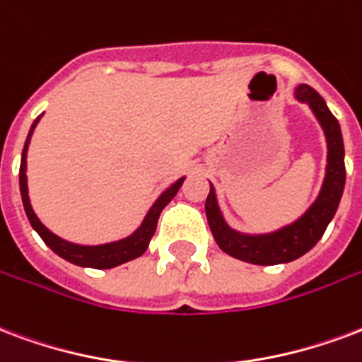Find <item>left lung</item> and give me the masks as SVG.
Segmentation results:
<instances>
[{"mask_svg":"<svg viewBox=\"0 0 362 362\" xmlns=\"http://www.w3.org/2000/svg\"><path fill=\"white\" fill-rule=\"evenodd\" d=\"M294 99L305 103L322 127L326 139L325 179L313 204L296 221L288 223L281 229L259 233V235L240 233L230 227L219 208L216 189L210 183V194L206 198V217L210 223L211 235L225 254L240 262L254 263V265H279V263L294 262L307 254L322 238L328 223L336 216L339 200L344 194L346 151H344V137L338 119L334 118L330 108L326 107L325 99L305 83H300L294 89Z\"/></svg>","mask_w":362,"mask_h":362,"instance_id":"8db88e82","label":"left lung"}]
</instances>
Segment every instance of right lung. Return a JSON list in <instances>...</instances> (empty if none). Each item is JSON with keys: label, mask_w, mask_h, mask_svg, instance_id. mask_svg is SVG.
Segmentation results:
<instances>
[{"label": "right lung", "mask_w": 362, "mask_h": 362, "mask_svg": "<svg viewBox=\"0 0 362 362\" xmlns=\"http://www.w3.org/2000/svg\"><path fill=\"white\" fill-rule=\"evenodd\" d=\"M42 116H37V118L34 119L32 127H30L28 137H26V143H24L23 148V158H21V173H18V183H21V197H23L24 211H26V216H28V221L30 225H32V229L42 236L43 243L47 244L49 248L53 250L57 255H61L62 259L74 263V265H80V267L112 269L122 265V263L132 262L135 257H139V255L145 254L152 235H154V230H156V225H158L160 214H162V210L171 202V198L177 194V191L181 189V185H183L185 177H179L175 183H171L170 187L156 198V202L152 204L151 210L146 211L145 219L141 221L139 227L133 230L132 235L126 236V238H119V240H112V243L107 244H95V246L68 243V240L61 238L59 235H55L53 230H49L47 227L40 221V217L36 216V211H34L32 204H30L28 177H26V156H28V145L30 139H32V133L36 129L37 122H40Z\"/></svg>", "instance_id": "1"}]
</instances>
